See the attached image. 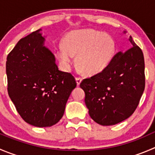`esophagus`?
I'll return each mask as SVG.
<instances>
[{"instance_id": "esophagus-1", "label": "esophagus", "mask_w": 155, "mask_h": 155, "mask_svg": "<svg viewBox=\"0 0 155 155\" xmlns=\"http://www.w3.org/2000/svg\"><path fill=\"white\" fill-rule=\"evenodd\" d=\"M76 81H77V84L79 85L81 84V82L82 81V78H81V77H77Z\"/></svg>"}]
</instances>
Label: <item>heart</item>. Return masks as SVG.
<instances>
[{"label": "heart", "instance_id": "obj_1", "mask_svg": "<svg viewBox=\"0 0 155 155\" xmlns=\"http://www.w3.org/2000/svg\"><path fill=\"white\" fill-rule=\"evenodd\" d=\"M115 51L116 44L110 36L94 29H79L67 35L64 45L57 48V56L63 69L68 71L77 54V64L87 74L94 75L108 67Z\"/></svg>", "mask_w": 155, "mask_h": 155}]
</instances>
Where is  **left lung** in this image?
Returning <instances> with one entry per match:
<instances>
[{
  "label": "left lung",
  "mask_w": 155,
  "mask_h": 155,
  "mask_svg": "<svg viewBox=\"0 0 155 155\" xmlns=\"http://www.w3.org/2000/svg\"><path fill=\"white\" fill-rule=\"evenodd\" d=\"M132 46L118 52L108 67L81 82L90 116L102 126H113L133 114L145 86V61L132 38Z\"/></svg>",
  "instance_id": "8db88e82"
}]
</instances>
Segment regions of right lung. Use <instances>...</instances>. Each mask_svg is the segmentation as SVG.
I'll return each instance as SVG.
<instances>
[{
  "mask_svg": "<svg viewBox=\"0 0 155 155\" xmlns=\"http://www.w3.org/2000/svg\"><path fill=\"white\" fill-rule=\"evenodd\" d=\"M39 30L22 38L7 55V91L26 123L49 127L63 116L77 83L71 74L58 70Z\"/></svg>",
  "mask_w": 155,
  "mask_h": 155,
  "instance_id": "add662e5",
  "label": "right lung"
}]
</instances>
